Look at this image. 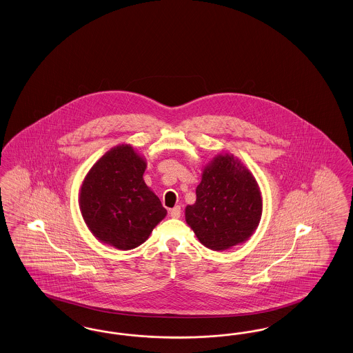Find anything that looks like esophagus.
I'll return each mask as SVG.
<instances>
[{
    "label": "esophagus",
    "instance_id": "34e87169",
    "mask_svg": "<svg viewBox=\"0 0 353 353\" xmlns=\"http://www.w3.org/2000/svg\"><path fill=\"white\" fill-rule=\"evenodd\" d=\"M170 214L172 218H180V216H181V208H180V206H176V208L170 209Z\"/></svg>",
    "mask_w": 353,
    "mask_h": 353
}]
</instances>
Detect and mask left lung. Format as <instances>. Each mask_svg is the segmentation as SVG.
I'll list each match as a JSON object with an SVG mask.
<instances>
[{
  "label": "left lung",
  "mask_w": 353,
  "mask_h": 353,
  "mask_svg": "<svg viewBox=\"0 0 353 353\" xmlns=\"http://www.w3.org/2000/svg\"><path fill=\"white\" fill-rule=\"evenodd\" d=\"M196 194V203L185 209V219L205 247L225 251L245 241L259 226L263 212L259 185L234 156L214 157Z\"/></svg>",
  "instance_id": "1"
}]
</instances>
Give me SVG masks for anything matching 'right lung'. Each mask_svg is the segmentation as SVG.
I'll return each instance as SVG.
<instances>
[{"label": "right lung", "mask_w": 353, "mask_h": 353, "mask_svg": "<svg viewBox=\"0 0 353 353\" xmlns=\"http://www.w3.org/2000/svg\"><path fill=\"white\" fill-rule=\"evenodd\" d=\"M144 159L128 144L112 148L85 177L80 209L86 226L102 243L132 250L148 239L167 210L145 185Z\"/></svg>", "instance_id": "obj_1"}]
</instances>
